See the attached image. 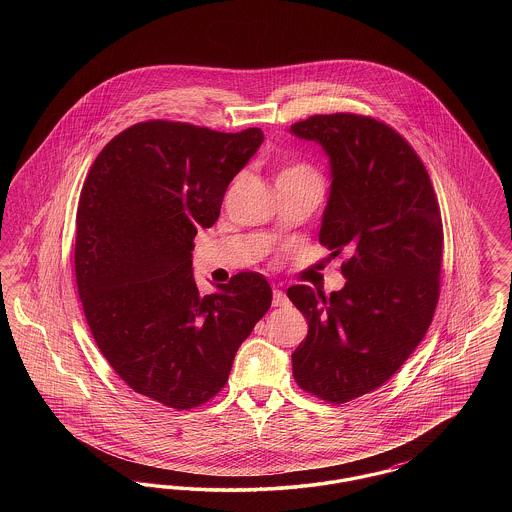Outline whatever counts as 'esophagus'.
<instances>
[{"label": "esophagus", "instance_id": "34e87169", "mask_svg": "<svg viewBox=\"0 0 512 512\" xmlns=\"http://www.w3.org/2000/svg\"><path fill=\"white\" fill-rule=\"evenodd\" d=\"M290 301H288V297H286V293L282 292V290H274L272 292V305L274 307H286Z\"/></svg>", "mask_w": 512, "mask_h": 512}]
</instances>
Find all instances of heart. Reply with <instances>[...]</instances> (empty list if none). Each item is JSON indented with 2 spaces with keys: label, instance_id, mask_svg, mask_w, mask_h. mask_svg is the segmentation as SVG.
I'll return each instance as SVG.
<instances>
[{
  "label": "heart",
  "instance_id": "obj_1",
  "mask_svg": "<svg viewBox=\"0 0 512 512\" xmlns=\"http://www.w3.org/2000/svg\"><path fill=\"white\" fill-rule=\"evenodd\" d=\"M303 174H315V171L305 165V163H292V165H286L280 174H278V180L282 178H293V176H303Z\"/></svg>",
  "mask_w": 512,
  "mask_h": 512
}]
</instances>
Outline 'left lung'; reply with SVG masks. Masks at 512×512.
<instances>
[{"instance_id":"obj_1","label":"left lung","mask_w":512,"mask_h":512,"mask_svg":"<svg viewBox=\"0 0 512 512\" xmlns=\"http://www.w3.org/2000/svg\"><path fill=\"white\" fill-rule=\"evenodd\" d=\"M290 132L330 157L318 242L347 253L340 292L288 288L309 324L292 353L293 378L340 405L386 384L430 328L443 249L438 197L416 151L386 122L313 115Z\"/></svg>"}]
</instances>
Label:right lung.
Returning a JSON list of instances; mask_svg holds the SVG:
<instances>
[{"mask_svg": "<svg viewBox=\"0 0 512 512\" xmlns=\"http://www.w3.org/2000/svg\"><path fill=\"white\" fill-rule=\"evenodd\" d=\"M188 122H138L101 149L76 211L74 272L99 351L122 380L165 407L215 397L272 290L240 272L217 292L195 286L197 228H211L232 178L263 144Z\"/></svg>", "mask_w": 512, "mask_h": 512, "instance_id": "1", "label": "right lung"}]
</instances>
